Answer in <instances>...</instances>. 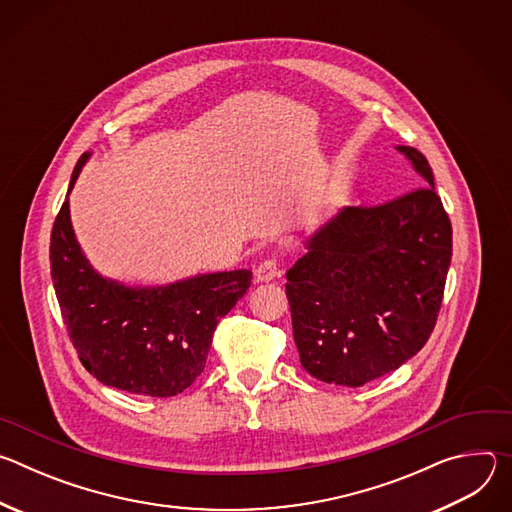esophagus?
I'll list each match as a JSON object with an SVG mask.
<instances>
[{"mask_svg":"<svg viewBox=\"0 0 512 512\" xmlns=\"http://www.w3.org/2000/svg\"><path fill=\"white\" fill-rule=\"evenodd\" d=\"M275 275H277V263L273 261V259H267V261H263L257 269H255V279L257 281H273L275 279Z\"/></svg>","mask_w":512,"mask_h":512,"instance_id":"1","label":"esophagus"}]
</instances>
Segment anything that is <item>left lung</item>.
Listing matches in <instances>:
<instances>
[{
    "instance_id": "obj_1",
    "label": "left lung",
    "mask_w": 512,
    "mask_h": 512,
    "mask_svg": "<svg viewBox=\"0 0 512 512\" xmlns=\"http://www.w3.org/2000/svg\"><path fill=\"white\" fill-rule=\"evenodd\" d=\"M411 186L375 208H340L306 241L285 294L302 367L318 381L362 387L415 356L440 312L452 225L423 154L395 145Z\"/></svg>"
}]
</instances>
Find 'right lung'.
I'll return each mask as SVG.
<instances>
[{
    "mask_svg": "<svg viewBox=\"0 0 512 512\" xmlns=\"http://www.w3.org/2000/svg\"><path fill=\"white\" fill-rule=\"evenodd\" d=\"M91 152L72 170L50 235V275L83 367L119 391L174 397L204 371L216 324L245 296L249 269L196 273L166 285L101 275L70 221L68 196Z\"/></svg>",
    "mask_w": 512,
    "mask_h": 512,
    "instance_id": "obj_1",
    "label": "right lung"
}]
</instances>
